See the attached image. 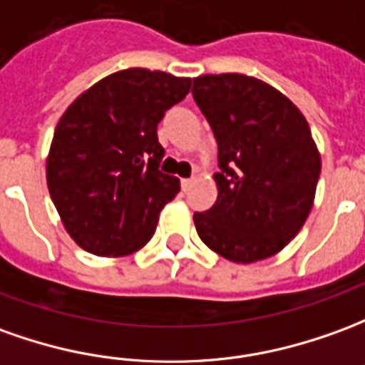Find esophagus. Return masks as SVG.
I'll use <instances>...</instances> for the list:
<instances>
[{
    "mask_svg": "<svg viewBox=\"0 0 365 365\" xmlns=\"http://www.w3.org/2000/svg\"><path fill=\"white\" fill-rule=\"evenodd\" d=\"M193 182H195V178H185V180H182V190L190 191L191 185H193Z\"/></svg>",
    "mask_w": 365,
    "mask_h": 365,
    "instance_id": "34e87169",
    "label": "esophagus"
}]
</instances>
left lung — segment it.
Listing matches in <instances>:
<instances>
[{
	"label": "left lung",
	"mask_w": 365,
	"mask_h": 365,
	"mask_svg": "<svg viewBox=\"0 0 365 365\" xmlns=\"http://www.w3.org/2000/svg\"><path fill=\"white\" fill-rule=\"evenodd\" d=\"M193 98L217 140V201L193 215L197 235L227 261L282 251L312 209L320 152L297 104L239 73L193 78Z\"/></svg>",
	"instance_id": "obj_1"
}]
</instances>
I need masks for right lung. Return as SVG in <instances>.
<instances>
[{"instance_id":"obj_1","label":"right lung","mask_w":365,"mask_h":365,"mask_svg":"<svg viewBox=\"0 0 365 365\" xmlns=\"http://www.w3.org/2000/svg\"><path fill=\"white\" fill-rule=\"evenodd\" d=\"M190 88L187 76L124 68L86 88L61 116L47 187L81 249L126 257L152 239L160 211L180 191L175 175L160 172L158 124Z\"/></svg>"}]
</instances>
